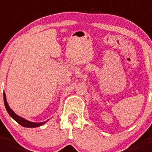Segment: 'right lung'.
Masks as SVG:
<instances>
[{
  "mask_svg": "<svg viewBox=\"0 0 152 152\" xmlns=\"http://www.w3.org/2000/svg\"><path fill=\"white\" fill-rule=\"evenodd\" d=\"M4 104H5V107L6 109H7V112L8 113L10 114V117L13 119V120H15L18 124H20V126H23V127H26V128H35V127H39V126H42L45 123V122H42V123H32V122L30 121H28V120H25V119L22 118V117H19L12 110L11 108L9 106L8 103L7 102V99H6V94L4 92Z\"/></svg>",
  "mask_w": 152,
  "mask_h": 152,
  "instance_id": "add662e5",
  "label": "right lung"
}]
</instances>
